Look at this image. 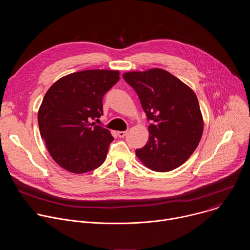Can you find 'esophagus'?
Returning <instances> with one entry per match:
<instances>
[{
	"label": "esophagus",
	"instance_id": "obj_1",
	"mask_svg": "<svg viewBox=\"0 0 250 250\" xmlns=\"http://www.w3.org/2000/svg\"><path fill=\"white\" fill-rule=\"evenodd\" d=\"M127 131H118V135L119 137H125L126 135Z\"/></svg>",
	"mask_w": 250,
	"mask_h": 250
}]
</instances>
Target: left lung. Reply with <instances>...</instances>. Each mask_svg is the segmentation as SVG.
Here are the masks:
<instances>
[{"instance_id":"1","label":"left lung","mask_w":250,"mask_h":250,"mask_svg":"<svg viewBox=\"0 0 250 250\" xmlns=\"http://www.w3.org/2000/svg\"><path fill=\"white\" fill-rule=\"evenodd\" d=\"M124 79L136 92L147 120V144L135 150L137 158L156 172L181 166L195 151L204 121L194 91L168 71L153 68L130 71Z\"/></svg>"}]
</instances>
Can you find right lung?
Wrapping results in <instances>:
<instances>
[{
  "label": "right lung",
  "mask_w": 250,
  "mask_h": 250,
  "mask_svg": "<svg viewBox=\"0 0 250 250\" xmlns=\"http://www.w3.org/2000/svg\"><path fill=\"white\" fill-rule=\"evenodd\" d=\"M120 80V71L92 69L68 74L46 92L38 121L52 159L75 174L101 166L114 140L94 123L103 115V97Z\"/></svg>",
  "instance_id": "obj_1"
}]
</instances>
